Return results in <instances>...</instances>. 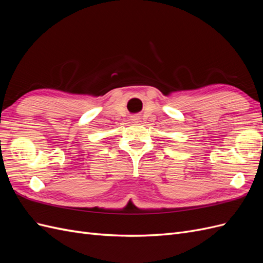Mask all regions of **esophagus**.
Segmentation results:
<instances>
[{
    "label": "esophagus",
    "instance_id": "obj_1",
    "mask_svg": "<svg viewBox=\"0 0 263 263\" xmlns=\"http://www.w3.org/2000/svg\"><path fill=\"white\" fill-rule=\"evenodd\" d=\"M138 119H139V117H137V116H133V117H132V121L135 122V123L138 122Z\"/></svg>",
    "mask_w": 263,
    "mask_h": 263
}]
</instances>
